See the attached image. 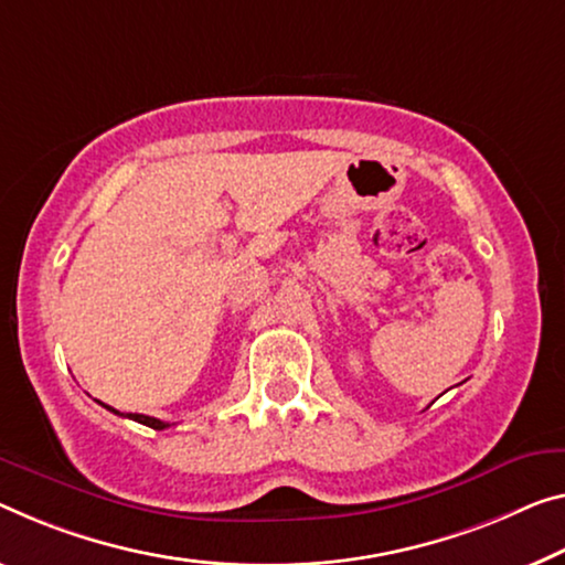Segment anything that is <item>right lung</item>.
Listing matches in <instances>:
<instances>
[{
	"instance_id": "right-lung-1",
	"label": "right lung",
	"mask_w": 565,
	"mask_h": 565,
	"mask_svg": "<svg viewBox=\"0 0 565 565\" xmlns=\"http://www.w3.org/2000/svg\"><path fill=\"white\" fill-rule=\"evenodd\" d=\"M110 409V406H108ZM113 414H118L116 409H110ZM128 419H134V422H138V424H146V427H151V429H167L169 424L167 422H161V419H153V416H146V414H126Z\"/></svg>"
}]
</instances>
